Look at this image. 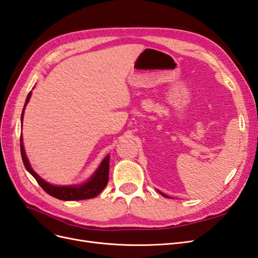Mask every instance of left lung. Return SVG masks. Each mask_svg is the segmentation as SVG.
Masks as SVG:
<instances>
[{"label": "left lung", "instance_id": "8db88e82", "mask_svg": "<svg viewBox=\"0 0 258 258\" xmlns=\"http://www.w3.org/2000/svg\"><path fill=\"white\" fill-rule=\"evenodd\" d=\"M157 192H159V193H160V194H161V195H163V196H164V197H167V198H168V196H167V195H165V194H164V193H162V192H160V190H157Z\"/></svg>", "mask_w": 258, "mask_h": 258}]
</instances>
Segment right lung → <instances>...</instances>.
Wrapping results in <instances>:
<instances>
[{
    "instance_id": "add662e5",
    "label": "right lung",
    "mask_w": 258,
    "mask_h": 258,
    "mask_svg": "<svg viewBox=\"0 0 258 258\" xmlns=\"http://www.w3.org/2000/svg\"><path fill=\"white\" fill-rule=\"evenodd\" d=\"M32 92H30L27 96L26 104H24L23 110L21 113V124L23 121V114L26 106L29 103L31 98ZM20 150H21V157L24 166H26L27 170L35 178L37 183L41 186L45 192L49 195H51L61 201H82V199H90L97 196L108 183V176H109V159L110 155L108 154L105 159L99 164L98 168L94 171V173L91 176L86 182L80 184H71V185H55L50 184L49 182L45 181L43 178H40L38 174L33 170L31 167L30 162L27 157L26 151H24L22 135L20 136Z\"/></svg>"
}]
</instances>
